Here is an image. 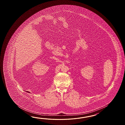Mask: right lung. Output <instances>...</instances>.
I'll return each mask as SVG.
<instances>
[{
  "label": "right lung",
  "instance_id": "add662e5",
  "mask_svg": "<svg viewBox=\"0 0 125 125\" xmlns=\"http://www.w3.org/2000/svg\"><path fill=\"white\" fill-rule=\"evenodd\" d=\"M27 92H28V93H29V92H28V91H27Z\"/></svg>",
  "mask_w": 125,
  "mask_h": 125
}]
</instances>
